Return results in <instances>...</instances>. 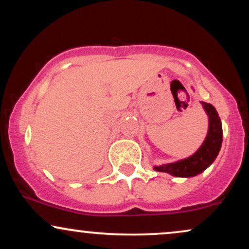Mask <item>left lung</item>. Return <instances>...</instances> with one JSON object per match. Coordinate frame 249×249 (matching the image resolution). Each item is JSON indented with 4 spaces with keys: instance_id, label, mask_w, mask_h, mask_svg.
Returning a JSON list of instances; mask_svg holds the SVG:
<instances>
[{
    "instance_id": "left-lung-1",
    "label": "left lung",
    "mask_w": 249,
    "mask_h": 249,
    "mask_svg": "<svg viewBox=\"0 0 249 249\" xmlns=\"http://www.w3.org/2000/svg\"><path fill=\"white\" fill-rule=\"evenodd\" d=\"M202 107L208 115L210 126H208L207 137L202 145L196 153L182 160L164 164L156 166L154 170L158 172H166L174 177H185L190 178L196 174L204 172L212 162L215 160L222 142V126L220 117L215 107L212 104L201 102Z\"/></svg>"
}]
</instances>
